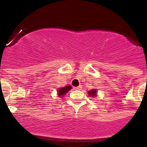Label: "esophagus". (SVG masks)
Returning <instances> with one entry per match:
<instances>
[{
	"instance_id": "1",
	"label": "esophagus",
	"mask_w": 147,
	"mask_h": 147,
	"mask_svg": "<svg viewBox=\"0 0 147 147\" xmlns=\"http://www.w3.org/2000/svg\"><path fill=\"white\" fill-rule=\"evenodd\" d=\"M82 86L80 85L77 87H74V89L76 90H82Z\"/></svg>"
}]
</instances>
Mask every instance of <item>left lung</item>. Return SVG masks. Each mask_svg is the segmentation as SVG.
<instances>
[{
  "label": "left lung",
  "mask_w": 147,
  "mask_h": 147,
  "mask_svg": "<svg viewBox=\"0 0 147 147\" xmlns=\"http://www.w3.org/2000/svg\"><path fill=\"white\" fill-rule=\"evenodd\" d=\"M88 95L90 96V97H97V90H96V89H92V90L88 91Z\"/></svg>",
  "instance_id": "8db88e82"
}]
</instances>
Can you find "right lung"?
<instances>
[{"instance_id": "1", "label": "right lung", "mask_w": 147, "mask_h": 147, "mask_svg": "<svg viewBox=\"0 0 147 147\" xmlns=\"http://www.w3.org/2000/svg\"><path fill=\"white\" fill-rule=\"evenodd\" d=\"M70 89H72V86H66L65 87H62L57 89V95H58V97H63L64 95H65V94L69 90H70Z\"/></svg>"}]
</instances>
